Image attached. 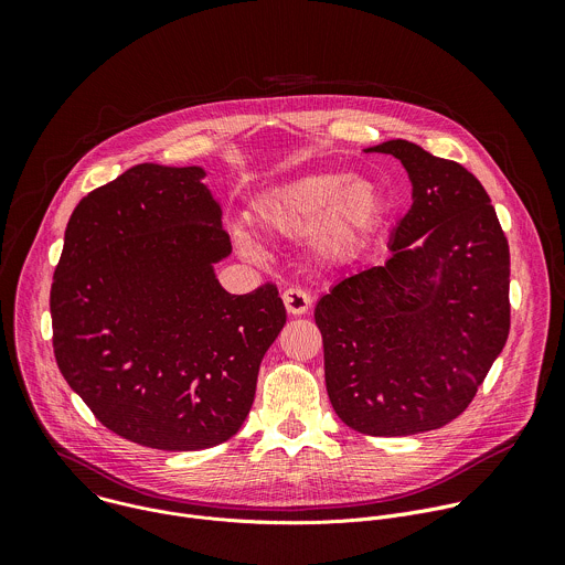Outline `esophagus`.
Listing matches in <instances>:
<instances>
[{
  "mask_svg": "<svg viewBox=\"0 0 565 565\" xmlns=\"http://www.w3.org/2000/svg\"><path fill=\"white\" fill-rule=\"evenodd\" d=\"M281 299H284V306H286V310L290 315H303V312H308V308L312 303L310 295L306 290H301V288H295V286L286 288Z\"/></svg>",
  "mask_w": 565,
  "mask_h": 565,
  "instance_id": "34e87169",
  "label": "esophagus"
}]
</instances>
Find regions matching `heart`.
Instances as JSON below:
<instances>
[{
	"label": "heart",
	"mask_w": 565,
	"mask_h": 565,
	"mask_svg": "<svg viewBox=\"0 0 565 565\" xmlns=\"http://www.w3.org/2000/svg\"><path fill=\"white\" fill-rule=\"evenodd\" d=\"M380 190L360 177L317 172L268 192L255 207L257 223L277 236L310 232L324 259L349 255L382 216Z\"/></svg>",
	"instance_id": "1"
}]
</instances>
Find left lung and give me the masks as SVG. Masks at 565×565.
I'll list each match as a JSON object with an SVG mask.
<instances>
[{
    "instance_id": "obj_1",
    "label": "left lung",
    "mask_w": 565,
    "mask_h": 565,
    "mask_svg": "<svg viewBox=\"0 0 565 565\" xmlns=\"http://www.w3.org/2000/svg\"><path fill=\"white\" fill-rule=\"evenodd\" d=\"M366 151L405 166L414 203L393 230L391 259L335 284L315 324L342 423L412 436L460 416L503 351L510 248L486 188L462 166L409 140Z\"/></svg>"
}]
</instances>
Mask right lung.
<instances>
[{"instance_id": "obj_1", "label": "right lung", "mask_w": 565, "mask_h": 565, "mask_svg": "<svg viewBox=\"0 0 565 565\" xmlns=\"http://www.w3.org/2000/svg\"><path fill=\"white\" fill-rule=\"evenodd\" d=\"M201 168L142 163L73 210L53 273V353L114 434L151 449L221 445L244 425L286 324L275 284L230 295L232 253Z\"/></svg>"}]
</instances>
